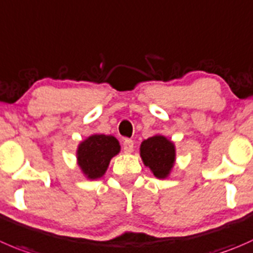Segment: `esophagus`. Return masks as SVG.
I'll return each mask as SVG.
<instances>
[{"label":"esophagus","mask_w":253,"mask_h":253,"mask_svg":"<svg viewBox=\"0 0 253 253\" xmlns=\"http://www.w3.org/2000/svg\"><path fill=\"white\" fill-rule=\"evenodd\" d=\"M124 152L125 153H131L133 151V141L132 139H125L124 141Z\"/></svg>","instance_id":"1"}]
</instances>
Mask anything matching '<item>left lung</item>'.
<instances>
[{"mask_svg": "<svg viewBox=\"0 0 253 253\" xmlns=\"http://www.w3.org/2000/svg\"><path fill=\"white\" fill-rule=\"evenodd\" d=\"M142 162L158 179L170 175L176 159L175 144L163 134H154L144 139L139 147Z\"/></svg>", "mask_w": 253, "mask_h": 253, "instance_id": "obj_1", "label": "left lung"}]
</instances>
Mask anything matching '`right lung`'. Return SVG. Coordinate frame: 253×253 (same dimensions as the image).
<instances>
[{
	"label": "right lung",
	"mask_w": 253,
	"mask_h": 253,
	"mask_svg": "<svg viewBox=\"0 0 253 253\" xmlns=\"http://www.w3.org/2000/svg\"><path fill=\"white\" fill-rule=\"evenodd\" d=\"M120 151L121 146L116 137L111 134H91L78 146L77 163L85 178L96 180L105 175L110 162Z\"/></svg>",
	"instance_id": "1"
}]
</instances>
